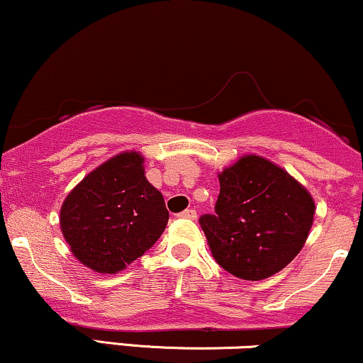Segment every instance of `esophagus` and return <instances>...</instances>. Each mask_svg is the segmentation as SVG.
Masks as SVG:
<instances>
[{"mask_svg":"<svg viewBox=\"0 0 363 363\" xmlns=\"http://www.w3.org/2000/svg\"><path fill=\"white\" fill-rule=\"evenodd\" d=\"M179 216H181V218H187V220H196L198 213H196V210H193V208H187V210L181 211Z\"/></svg>","mask_w":363,"mask_h":363,"instance_id":"obj_1","label":"esophagus"}]
</instances>
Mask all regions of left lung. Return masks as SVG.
Listing matches in <instances>:
<instances>
[{
  "mask_svg": "<svg viewBox=\"0 0 363 363\" xmlns=\"http://www.w3.org/2000/svg\"><path fill=\"white\" fill-rule=\"evenodd\" d=\"M215 213L199 218L220 266L240 280L273 277L301 252L314 199L286 170L245 155L218 176Z\"/></svg>",
  "mask_w": 363,
  "mask_h": 363,
  "instance_id": "obj_1",
  "label": "left lung"
}]
</instances>
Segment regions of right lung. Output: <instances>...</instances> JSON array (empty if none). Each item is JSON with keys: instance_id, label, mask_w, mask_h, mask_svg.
Returning <instances> with one entry per match:
<instances>
[{"instance_id": "right-lung-1", "label": "right lung", "mask_w": 363, "mask_h": 363, "mask_svg": "<svg viewBox=\"0 0 363 363\" xmlns=\"http://www.w3.org/2000/svg\"><path fill=\"white\" fill-rule=\"evenodd\" d=\"M143 162L138 152L112 157L62 203V235L74 257L94 272H121L165 230L169 211L164 196L147 181Z\"/></svg>"}]
</instances>
